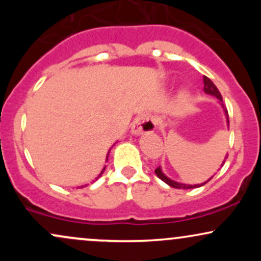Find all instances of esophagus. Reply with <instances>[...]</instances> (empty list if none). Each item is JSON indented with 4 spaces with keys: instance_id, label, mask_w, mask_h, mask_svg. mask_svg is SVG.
<instances>
[{
    "instance_id": "obj_1",
    "label": "esophagus",
    "mask_w": 261,
    "mask_h": 261,
    "mask_svg": "<svg viewBox=\"0 0 261 261\" xmlns=\"http://www.w3.org/2000/svg\"><path fill=\"white\" fill-rule=\"evenodd\" d=\"M155 120L148 114H142V115L137 116L133 122L131 126V133L136 136L142 134H151L155 130Z\"/></svg>"
}]
</instances>
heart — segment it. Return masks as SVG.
Masks as SVG:
<instances>
[{
  "mask_svg": "<svg viewBox=\"0 0 261 261\" xmlns=\"http://www.w3.org/2000/svg\"><path fill=\"white\" fill-rule=\"evenodd\" d=\"M188 97V92L187 91H181L180 92V98L181 99H185V98Z\"/></svg>",
  "mask_w": 261,
  "mask_h": 261,
  "instance_id": "heart-1",
  "label": "heart"
}]
</instances>
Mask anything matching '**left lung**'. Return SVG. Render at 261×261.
Listing matches in <instances>:
<instances>
[{
    "mask_svg": "<svg viewBox=\"0 0 261 261\" xmlns=\"http://www.w3.org/2000/svg\"><path fill=\"white\" fill-rule=\"evenodd\" d=\"M203 92H205L206 94H208V95H214V97H216L218 100H221V101H222V95H221V93H220V91H218V89H217V87L215 86V85H214V82H212V81L210 80V79H207V77H206V76H203ZM222 107H223V112H224V115H226L227 126H228V125H229V120H228V112H227V109H226V108H224L223 104H222ZM224 162H226V157H224V161H223V163L221 164V167L223 166V164H224ZM154 173H155V175H157L158 178L161 179V180H163L164 182H166V184H168L169 187H172V188H175V189H194V188H200V187H202V185H205L206 182H207V181L211 180V179H212V176H214V175H212L211 178H210L207 181L202 182V184H195V185H190V184H184V182H179V181H175V180H173V179L168 178V176H167L166 174H164V173H163V170H162L161 167H158V168L154 170Z\"/></svg>",
    "mask_w": 261,
    "mask_h": 261,
    "instance_id": "obj_1",
    "label": "left lung"
}]
</instances>
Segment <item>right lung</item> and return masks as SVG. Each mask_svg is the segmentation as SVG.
<instances>
[{"instance_id":"add662e5","label":"right lung","mask_w":261,"mask_h":261,"mask_svg":"<svg viewBox=\"0 0 261 261\" xmlns=\"http://www.w3.org/2000/svg\"><path fill=\"white\" fill-rule=\"evenodd\" d=\"M109 152H110V149H109ZM109 152H108V154H107V161H108V155H109ZM104 170H106V167H104V168H103V169H101V172L99 173V175H98V176H97V178H95V180H98V178H100V175H101V174H103V172H104ZM81 188H82V187H81Z\"/></svg>"}]
</instances>
